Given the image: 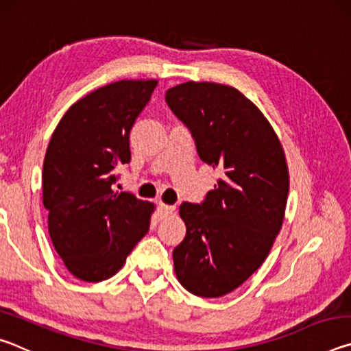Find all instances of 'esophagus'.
<instances>
[{"instance_id":"34e87169","label":"esophagus","mask_w":351,"mask_h":351,"mask_svg":"<svg viewBox=\"0 0 351 351\" xmlns=\"http://www.w3.org/2000/svg\"><path fill=\"white\" fill-rule=\"evenodd\" d=\"M176 207L171 206V204H164V203H159L158 204V210L161 215H169V213H173Z\"/></svg>"}]
</instances>
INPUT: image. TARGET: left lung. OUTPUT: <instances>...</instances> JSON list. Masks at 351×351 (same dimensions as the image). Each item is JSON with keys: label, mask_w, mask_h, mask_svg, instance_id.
Returning <instances> with one entry per match:
<instances>
[{"label": "left lung", "mask_w": 351, "mask_h": 351, "mask_svg": "<svg viewBox=\"0 0 351 351\" xmlns=\"http://www.w3.org/2000/svg\"><path fill=\"white\" fill-rule=\"evenodd\" d=\"M165 102L198 156L221 178L199 204L182 203L184 240L173 249L178 280L199 297H221L260 268L280 232L289 190L283 148L261 111L232 86L187 82Z\"/></svg>", "instance_id": "obj_1"}]
</instances>
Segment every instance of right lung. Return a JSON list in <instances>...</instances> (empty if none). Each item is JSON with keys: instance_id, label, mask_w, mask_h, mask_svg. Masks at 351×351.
I'll return each instance as SVG.
<instances>
[{"instance_id": "right-lung-1", "label": "right lung", "mask_w": 351, "mask_h": 351, "mask_svg": "<svg viewBox=\"0 0 351 351\" xmlns=\"http://www.w3.org/2000/svg\"><path fill=\"white\" fill-rule=\"evenodd\" d=\"M156 80H121L80 99L58 122L43 164V204L57 254L83 282L122 268L150 228L153 204L114 192L128 164L130 132Z\"/></svg>"}]
</instances>
